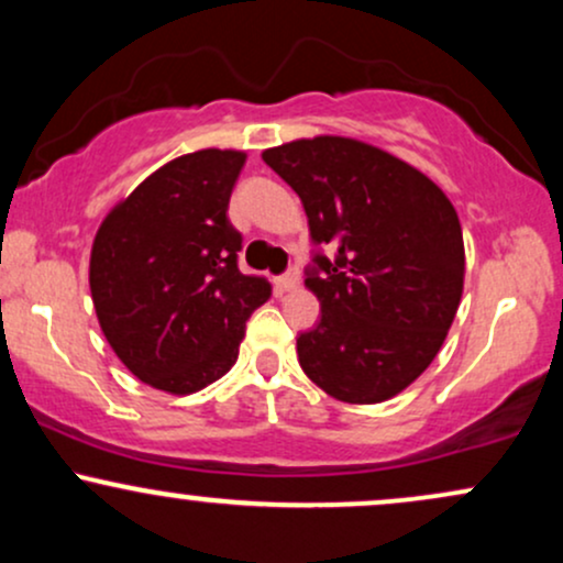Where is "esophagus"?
<instances>
[{"mask_svg":"<svg viewBox=\"0 0 563 563\" xmlns=\"http://www.w3.org/2000/svg\"><path fill=\"white\" fill-rule=\"evenodd\" d=\"M296 286H299V273L296 269H288L286 275L277 277V288L280 290H294Z\"/></svg>","mask_w":563,"mask_h":563,"instance_id":"1","label":"esophagus"}]
</instances>
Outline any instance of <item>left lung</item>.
<instances>
[{
  "label": "left lung",
  "mask_w": 563,
  "mask_h": 563,
  "mask_svg": "<svg viewBox=\"0 0 563 563\" xmlns=\"http://www.w3.org/2000/svg\"><path fill=\"white\" fill-rule=\"evenodd\" d=\"M301 198L314 245L307 269L320 322L299 363L341 402L376 405L412 384L444 344L466 251L450 198L416 166L367 142L314 137L262 153Z\"/></svg>",
  "instance_id": "8db88e82"
}]
</instances>
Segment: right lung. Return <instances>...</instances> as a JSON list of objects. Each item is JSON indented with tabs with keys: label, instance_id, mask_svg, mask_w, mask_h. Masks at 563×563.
<instances>
[{
	"label": "right lung",
	"instance_id": "add662e5",
	"mask_svg": "<svg viewBox=\"0 0 563 563\" xmlns=\"http://www.w3.org/2000/svg\"><path fill=\"white\" fill-rule=\"evenodd\" d=\"M241 151L187 153L161 166L102 219L89 290L108 344L142 384L192 394L235 365L245 320L269 299L238 269L228 206Z\"/></svg>",
	"mask_w": 563,
	"mask_h": 563
}]
</instances>
